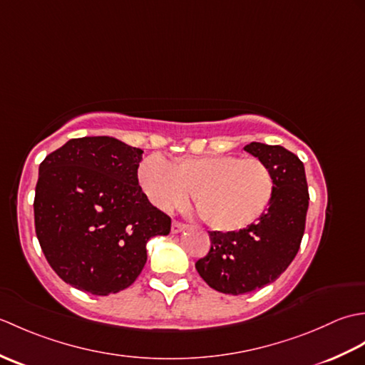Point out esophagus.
I'll use <instances>...</instances> for the list:
<instances>
[{
    "mask_svg": "<svg viewBox=\"0 0 365 365\" xmlns=\"http://www.w3.org/2000/svg\"><path fill=\"white\" fill-rule=\"evenodd\" d=\"M185 227V224L183 222H180V221H173V224H170V232H173V234H178V232H182Z\"/></svg>",
    "mask_w": 365,
    "mask_h": 365,
    "instance_id": "34e87169",
    "label": "esophagus"
}]
</instances>
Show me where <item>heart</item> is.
I'll return each mask as SVG.
<instances>
[{
	"instance_id": "obj_1",
	"label": "heart",
	"mask_w": 365,
	"mask_h": 365,
	"mask_svg": "<svg viewBox=\"0 0 365 365\" xmlns=\"http://www.w3.org/2000/svg\"><path fill=\"white\" fill-rule=\"evenodd\" d=\"M138 183L161 212L183 207L191 192L204 221L220 232L252 226L274 196V175L268 165L237 155H182L165 161L152 155L139 163Z\"/></svg>"
}]
</instances>
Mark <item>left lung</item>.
<instances>
[{"label":"left lung","mask_w":365,"mask_h":365,"mask_svg":"<svg viewBox=\"0 0 365 365\" xmlns=\"http://www.w3.org/2000/svg\"><path fill=\"white\" fill-rule=\"evenodd\" d=\"M247 153L274 175V196L262 218L238 232L212 230L210 250L196 262L200 277L226 294L259 290L281 276L304 235L309 191L302 161L282 145L251 143Z\"/></svg>","instance_id":"obj_1"}]
</instances>
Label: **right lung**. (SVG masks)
Masks as SVG:
<instances>
[{
    "label": "right lung",
    "mask_w": 365,
    "mask_h": 365,
    "mask_svg": "<svg viewBox=\"0 0 365 365\" xmlns=\"http://www.w3.org/2000/svg\"><path fill=\"white\" fill-rule=\"evenodd\" d=\"M143 150L110 136L67 141L38 166L36 235L64 282L98 297L136 281L145 245L168 235L170 218L138 183Z\"/></svg>",
    "instance_id": "right-lung-1"
}]
</instances>
